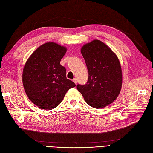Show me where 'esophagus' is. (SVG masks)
Masks as SVG:
<instances>
[{
    "label": "esophagus",
    "mask_w": 153,
    "mask_h": 153,
    "mask_svg": "<svg viewBox=\"0 0 153 153\" xmlns=\"http://www.w3.org/2000/svg\"><path fill=\"white\" fill-rule=\"evenodd\" d=\"M72 81H73L76 84H77V79H76V78H74V79H72Z\"/></svg>",
    "instance_id": "esophagus-1"
}]
</instances>
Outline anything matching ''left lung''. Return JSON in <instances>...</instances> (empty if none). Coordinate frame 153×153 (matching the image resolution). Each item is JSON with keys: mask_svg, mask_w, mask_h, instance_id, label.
Segmentation results:
<instances>
[{"mask_svg": "<svg viewBox=\"0 0 153 153\" xmlns=\"http://www.w3.org/2000/svg\"><path fill=\"white\" fill-rule=\"evenodd\" d=\"M81 52L89 78L85 85L77 84V89L91 107H105L121 91L122 72L119 59L108 46L98 39L85 44Z\"/></svg>", "mask_w": 153, "mask_h": 153, "instance_id": "obj_1", "label": "left lung"}]
</instances>
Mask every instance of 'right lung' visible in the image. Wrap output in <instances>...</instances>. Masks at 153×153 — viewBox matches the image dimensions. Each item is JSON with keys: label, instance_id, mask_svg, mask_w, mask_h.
<instances>
[{"label": "right lung", "instance_id": "obj_1", "mask_svg": "<svg viewBox=\"0 0 153 153\" xmlns=\"http://www.w3.org/2000/svg\"><path fill=\"white\" fill-rule=\"evenodd\" d=\"M66 51L56 43H46L32 53L24 66V89L29 99L42 109L58 106L68 91L76 86L66 78V68L60 64Z\"/></svg>", "mask_w": 153, "mask_h": 153}]
</instances>
